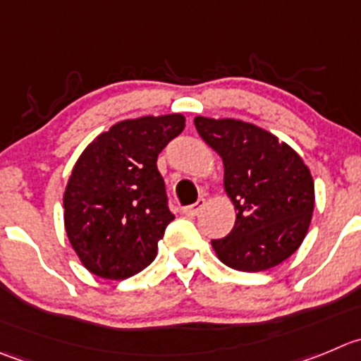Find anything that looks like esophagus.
Listing matches in <instances>:
<instances>
[{
	"mask_svg": "<svg viewBox=\"0 0 361 361\" xmlns=\"http://www.w3.org/2000/svg\"><path fill=\"white\" fill-rule=\"evenodd\" d=\"M204 205H205V200H204V198H200V200L195 202V204L186 205V207L183 209V212H184V214H186V216H197L198 212H200L202 209H204Z\"/></svg>",
	"mask_w": 361,
	"mask_h": 361,
	"instance_id": "34e87169",
	"label": "esophagus"
}]
</instances>
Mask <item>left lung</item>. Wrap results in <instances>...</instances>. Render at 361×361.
<instances>
[{
  "label": "left lung",
  "instance_id": "1",
  "mask_svg": "<svg viewBox=\"0 0 361 361\" xmlns=\"http://www.w3.org/2000/svg\"><path fill=\"white\" fill-rule=\"evenodd\" d=\"M195 127L221 156L223 184L238 211L230 234L211 241L218 259L248 273L289 259L314 212V180L303 159L253 123L197 116Z\"/></svg>",
  "mask_w": 361,
  "mask_h": 361
}]
</instances>
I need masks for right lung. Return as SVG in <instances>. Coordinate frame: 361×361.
Here are the masks:
<instances>
[{"label": "right lung", "instance_id": "1", "mask_svg": "<svg viewBox=\"0 0 361 361\" xmlns=\"http://www.w3.org/2000/svg\"><path fill=\"white\" fill-rule=\"evenodd\" d=\"M184 122L178 113L122 120L74 164L63 195L65 230L90 273L123 280L156 259L157 241L175 218L157 156Z\"/></svg>", "mask_w": 361, "mask_h": 361}]
</instances>
